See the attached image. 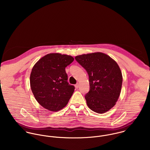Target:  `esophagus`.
Listing matches in <instances>:
<instances>
[{"label":"esophagus","mask_w":150,"mask_h":150,"mask_svg":"<svg viewBox=\"0 0 150 150\" xmlns=\"http://www.w3.org/2000/svg\"><path fill=\"white\" fill-rule=\"evenodd\" d=\"M79 86V83H77V84L75 85V87H76V88H78Z\"/></svg>","instance_id":"1"}]
</instances>
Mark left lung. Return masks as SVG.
I'll return each instance as SVG.
<instances>
[{"instance_id": "obj_1", "label": "left lung", "mask_w": 150, "mask_h": 150, "mask_svg": "<svg viewBox=\"0 0 150 150\" xmlns=\"http://www.w3.org/2000/svg\"><path fill=\"white\" fill-rule=\"evenodd\" d=\"M75 59L89 76L90 88L85 96L88 106L96 112H106L115 105L121 93L122 76L119 66L102 52L76 56Z\"/></svg>"}]
</instances>
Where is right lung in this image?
I'll use <instances>...</instances> for the list:
<instances>
[{"mask_svg": "<svg viewBox=\"0 0 150 150\" xmlns=\"http://www.w3.org/2000/svg\"><path fill=\"white\" fill-rule=\"evenodd\" d=\"M74 61L70 55L49 54L32 68L30 84L38 102L44 108L57 111L66 106L74 91L67 82L65 67Z\"/></svg>", "mask_w": 150, "mask_h": 150, "instance_id": "obj_1", "label": "right lung"}]
</instances>
